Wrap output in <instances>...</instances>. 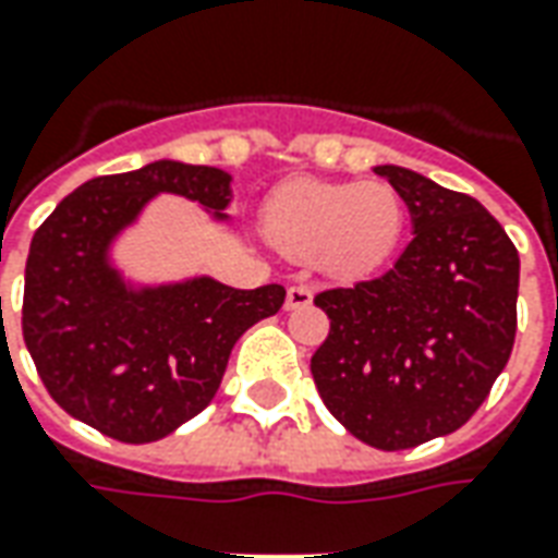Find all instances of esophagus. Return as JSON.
Wrapping results in <instances>:
<instances>
[{
    "mask_svg": "<svg viewBox=\"0 0 558 558\" xmlns=\"http://www.w3.org/2000/svg\"><path fill=\"white\" fill-rule=\"evenodd\" d=\"M314 302V290L305 287V283H295L287 290V311H299V307H307Z\"/></svg>",
    "mask_w": 558,
    "mask_h": 558,
    "instance_id": "1",
    "label": "esophagus"
}]
</instances>
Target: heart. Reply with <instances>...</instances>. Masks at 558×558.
Wrapping results in <instances>:
<instances>
[{
    "label": "heart",
    "mask_w": 558,
    "mask_h": 558,
    "mask_svg": "<svg viewBox=\"0 0 558 558\" xmlns=\"http://www.w3.org/2000/svg\"><path fill=\"white\" fill-rule=\"evenodd\" d=\"M404 202L384 181H290L268 198L266 232L280 251L317 259L332 278L387 266L404 235Z\"/></svg>",
    "instance_id": "heart-1"
}]
</instances>
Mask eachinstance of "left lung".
Here are the masks:
<instances>
[{
    "label": "left lung",
    "instance_id": "obj_1",
    "mask_svg": "<svg viewBox=\"0 0 558 558\" xmlns=\"http://www.w3.org/2000/svg\"><path fill=\"white\" fill-rule=\"evenodd\" d=\"M404 198L414 241L387 275L319 292L329 338L311 356L323 404L377 450L465 426L508 365L520 256L477 198L377 166Z\"/></svg>",
    "mask_w": 558,
    "mask_h": 558
}]
</instances>
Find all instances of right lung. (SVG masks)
Wrapping results in <instances>:
<instances>
[{
  "label": "right lung",
  "mask_w": 558,
  "mask_h": 558,
  "mask_svg": "<svg viewBox=\"0 0 558 558\" xmlns=\"http://www.w3.org/2000/svg\"><path fill=\"white\" fill-rule=\"evenodd\" d=\"M159 193L229 220L232 174L157 159L81 184L38 226L26 259L23 341L65 414L126 444H150L202 414L229 353L253 323L278 314L280 283L235 290L220 280L132 283L111 247Z\"/></svg>",
  "instance_id": "obj_1"
}]
</instances>
